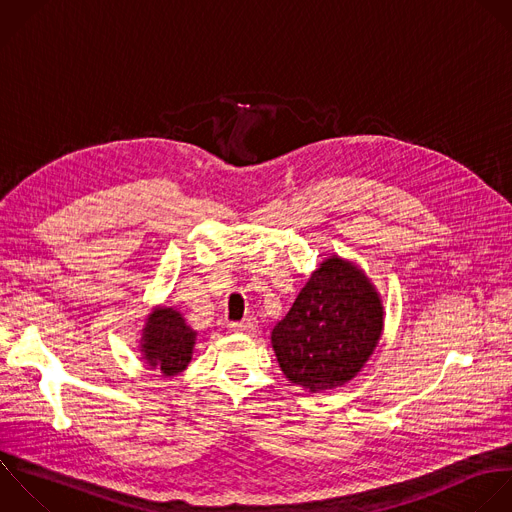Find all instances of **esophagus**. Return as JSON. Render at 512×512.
<instances>
[{
  "label": "esophagus",
  "mask_w": 512,
  "mask_h": 512,
  "mask_svg": "<svg viewBox=\"0 0 512 512\" xmlns=\"http://www.w3.org/2000/svg\"><path fill=\"white\" fill-rule=\"evenodd\" d=\"M230 328L234 332H252L256 328V320L254 318H244L240 322H230Z\"/></svg>",
  "instance_id": "1"
}]
</instances>
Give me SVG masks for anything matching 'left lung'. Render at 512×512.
<instances>
[{
  "label": "left lung",
  "mask_w": 512,
  "mask_h": 512,
  "mask_svg": "<svg viewBox=\"0 0 512 512\" xmlns=\"http://www.w3.org/2000/svg\"><path fill=\"white\" fill-rule=\"evenodd\" d=\"M382 334V304L368 278L330 256L272 330L288 380L310 392L342 386L370 358Z\"/></svg>",
  "instance_id": "1"
}]
</instances>
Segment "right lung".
Instances as JSON below:
<instances>
[{"label":"right lung","instance_id":"1","mask_svg":"<svg viewBox=\"0 0 512 512\" xmlns=\"http://www.w3.org/2000/svg\"><path fill=\"white\" fill-rule=\"evenodd\" d=\"M196 332L186 326L180 312L174 308H160L150 314L142 336V352L154 370L164 376L182 372L194 348Z\"/></svg>","mask_w":512,"mask_h":512}]
</instances>
